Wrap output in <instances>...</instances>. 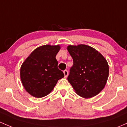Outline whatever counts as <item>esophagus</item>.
<instances>
[{"label":"esophagus","mask_w":127,"mask_h":127,"mask_svg":"<svg viewBox=\"0 0 127 127\" xmlns=\"http://www.w3.org/2000/svg\"><path fill=\"white\" fill-rule=\"evenodd\" d=\"M63 73H64V77L65 78H66L67 76H68V71L67 70H64L63 71Z\"/></svg>","instance_id":"obj_1"}]
</instances>
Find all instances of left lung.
I'll return each mask as SVG.
<instances>
[{
    "label": "left lung",
    "mask_w": 127,
    "mask_h": 127,
    "mask_svg": "<svg viewBox=\"0 0 127 127\" xmlns=\"http://www.w3.org/2000/svg\"><path fill=\"white\" fill-rule=\"evenodd\" d=\"M67 48L73 61L68 81L80 96H95L104 88L108 79L109 67L106 59L86 44L69 45Z\"/></svg>",
    "instance_id": "8db88e82"
}]
</instances>
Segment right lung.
Masks as SVG:
<instances>
[{
  "label": "right lung",
  "mask_w": 127,
  "mask_h": 127,
  "mask_svg": "<svg viewBox=\"0 0 127 127\" xmlns=\"http://www.w3.org/2000/svg\"><path fill=\"white\" fill-rule=\"evenodd\" d=\"M60 48V45L41 46L31 53L21 66L22 84L32 96L39 98L48 95L64 76L58 69L55 58Z\"/></svg>",
  "instance_id": "1"
}]
</instances>
